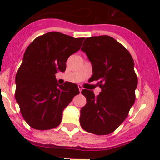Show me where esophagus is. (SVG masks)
Segmentation results:
<instances>
[{"instance_id":"esophagus-1","label":"esophagus","mask_w":160,"mask_h":160,"mask_svg":"<svg viewBox=\"0 0 160 160\" xmlns=\"http://www.w3.org/2000/svg\"><path fill=\"white\" fill-rule=\"evenodd\" d=\"M78 88H79V91H80V92H81L82 89H83V87H82L81 85H80V84H79V85H78Z\"/></svg>"}]
</instances>
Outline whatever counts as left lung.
<instances>
[{"label": "left lung", "mask_w": 160, "mask_h": 160, "mask_svg": "<svg viewBox=\"0 0 160 160\" xmlns=\"http://www.w3.org/2000/svg\"><path fill=\"white\" fill-rule=\"evenodd\" d=\"M81 50L92 66L91 81L101 92L83 89L87 103L80 110V123L86 132L102 136L114 132L126 119L136 100L138 79L134 60L126 48L109 36L86 38Z\"/></svg>", "instance_id": "left-lung-1"}]
</instances>
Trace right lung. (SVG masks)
Returning a JSON list of instances; mask_svg holds the SVG:
<instances>
[{
	"label": "right lung",
	"instance_id": "obj_1",
	"mask_svg": "<svg viewBox=\"0 0 160 160\" xmlns=\"http://www.w3.org/2000/svg\"><path fill=\"white\" fill-rule=\"evenodd\" d=\"M83 38L58 32L37 37L24 52L16 75L15 98L24 120L37 130L58 126L64 109L76 95L77 84H58L56 74L64 72L68 58L80 50Z\"/></svg>",
	"mask_w": 160,
	"mask_h": 160
}]
</instances>
